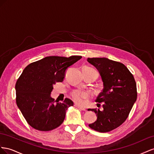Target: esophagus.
Returning a JSON list of instances; mask_svg holds the SVG:
<instances>
[{
	"instance_id": "esophagus-1",
	"label": "esophagus",
	"mask_w": 154,
	"mask_h": 154,
	"mask_svg": "<svg viewBox=\"0 0 154 154\" xmlns=\"http://www.w3.org/2000/svg\"><path fill=\"white\" fill-rule=\"evenodd\" d=\"M75 106L77 107V108H79L80 109H81V110H83V111H86V109H85V108H83V107H82V106H79V105H77V104H75Z\"/></svg>"
}]
</instances>
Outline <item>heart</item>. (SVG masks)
<instances>
[{
  "mask_svg": "<svg viewBox=\"0 0 154 154\" xmlns=\"http://www.w3.org/2000/svg\"><path fill=\"white\" fill-rule=\"evenodd\" d=\"M71 96L74 102H75L77 104H81L84 103L85 100L90 98L91 94L88 91L77 90L72 92Z\"/></svg>",
  "mask_w": 154,
  "mask_h": 154,
  "instance_id": "obj_1",
  "label": "heart"
}]
</instances>
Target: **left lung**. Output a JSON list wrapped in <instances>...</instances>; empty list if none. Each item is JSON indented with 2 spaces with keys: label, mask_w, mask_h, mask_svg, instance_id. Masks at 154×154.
I'll return each instance as SVG.
<instances>
[{
  "label": "left lung",
  "mask_w": 154,
  "mask_h": 154,
  "mask_svg": "<svg viewBox=\"0 0 154 154\" xmlns=\"http://www.w3.org/2000/svg\"><path fill=\"white\" fill-rule=\"evenodd\" d=\"M88 62L98 69L103 82V90L97 97V106L103 110L89 109L97 116L89 125L99 132H108L121 126L126 120L137 100L136 82L133 75L125 66L107 58H88Z\"/></svg>",
  "instance_id": "8db88e82"
}]
</instances>
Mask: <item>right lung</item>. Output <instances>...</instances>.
<instances>
[{"label": "right lung", "mask_w": 154, "mask_h": 154, "mask_svg": "<svg viewBox=\"0 0 154 154\" xmlns=\"http://www.w3.org/2000/svg\"><path fill=\"white\" fill-rule=\"evenodd\" d=\"M81 58L49 56L24 68L15 85L16 103L32 128L46 131L63 123L66 112L73 103L68 98L62 103L55 101L50 94L55 82L63 81L68 68Z\"/></svg>", "instance_id": "obj_1"}]
</instances>
